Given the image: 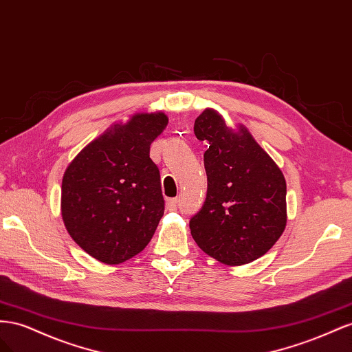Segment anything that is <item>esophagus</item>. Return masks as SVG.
Returning a JSON list of instances; mask_svg holds the SVG:
<instances>
[{
    "instance_id": "obj_1",
    "label": "esophagus",
    "mask_w": 352,
    "mask_h": 352,
    "mask_svg": "<svg viewBox=\"0 0 352 352\" xmlns=\"http://www.w3.org/2000/svg\"><path fill=\"white\" fill-rule=\"evenodd\" d=\"M166 206H168V209H170V210L177 209V206H178V197L168 199V200H166Z\"/></svg>"
}]
</instances>
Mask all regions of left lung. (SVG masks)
Listing matches in <instances>:
<instances>
[{
  "mask_svg": "<svg viewBox=\"0 0 352 352\" xmlns=\"http://www.w3.org/2000/svg\"><path fill=\"white\" fill-rule=\"evenodd\" d=\"M195 134L209 143L204 155L208 192L202 209L190 219V232L219 263H252L285 232L283 173L245 125L228 128L214 109L197 116Z\"/></svg>",
  "mask_w": 352,
  "mask_h": 352,
  "instance_id": "1",
  "label": "left lung"
}]
</instances>
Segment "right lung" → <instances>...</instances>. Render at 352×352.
Listing matches in <instances>:
<instances>
[{
	"label": "right lung",
	"instance_id": "1",
	"mask_svg": "<svg viewBox=\"0 0 352 352\" xmlns=\"http://www.w3.org/2000/svg\"><path fill=\"white\" fill-rule=\"evenodd\" d=\"M166 125L162 112L135 113L93 140L65 170V227L100 263L128 261L155 234L165 202L150 144Z\"/></svg>",
	"mask_w": 352,
	"mask_h": 352
}]
</instances>
